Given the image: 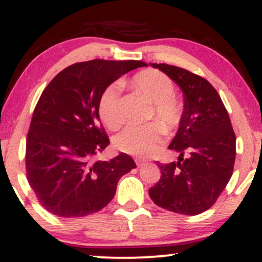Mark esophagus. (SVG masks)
Here are the masks:
<instances>
[{
	"instance_id": "1",
	"label": "esophagus",
	"mask_w": 262,
	"mask_h": 262,
	"mask_svg": "<svg viewBox=\"0 0 262 262\" xmlns=\"http://www.w3.org/2000/svg\"><path fill=\"white\" fill-rule=\"evenodd\" d=\"M136 164H137L138 168H141L142 166H144L145 162L143 160H141V159H136Z\"/></svg>"
}]
</instances>
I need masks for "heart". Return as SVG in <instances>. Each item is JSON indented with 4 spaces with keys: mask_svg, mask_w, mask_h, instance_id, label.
<instances>
[{
    "mask_svg": "<svg viewBox=\"0 0 262 262\" xmlns=\"http://www.w3.org/2000/svg\"><path fill=\"white\" fill-rule=\"evenodd\" d=\"M132 82L135 87L154 103L150 118L166 131L177 127L181 120L182 111L181 106L175 100L177 88L171 78L160 70L148 69L135 75ZM120 92V83L114 82L105 89L100 99V118L110 128L118 127L121 121L119 108ZM162 143V132L156 124L127 126L114 138V146L119 151L139 157L155 155Z\"/></svg>",
    "mask_w": 262,
    "mask_h": 262,
    "instance_id": "b5f03b06",
    "label": "heart"
}]
</instances>
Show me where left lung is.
Returning <instances> with one entry per match:
<instances>
[{
    "label": "left lung",
    "instance_id": "left-lung-1",
    "mask_svg": "<svg viewBox=\"0 0 262 262\" xmlns=\"http://www.w3.org/2000/svg\"><path fill=\"white\" fill-rule=\"evenodd\" d=\"M150 66L170 77L184 94V112L168 148L180 155L162 164L161 179L149 189L157 206L194 216L216 203L230 180L236 137L230 118L216 89L205 78L169 64ZM189 156L183 159V154Z\"/></svg>",
    "mask_w": 262,
    "mask_h": 262
}]
</instances>
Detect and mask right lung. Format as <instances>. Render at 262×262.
Listing matches in <instances>:
<instances>
[{
	"mask_svg": "<svg viewBox=\"0 0 262 262\" xmlns=\"http://www.w3.org/2000/svg\"><path fill=\"white\" fill-rule=\"evenodd\" d=\"M139 60L94 59L66 68L44 89L26 141V173L44 209L58 217H84L102 210L119 179L136 168L127 154L95 161L110 144L100 123L105 89Z\"/></svg>",
	"mask_w": 262,
	"mask_h": 262,
	"instance_id": "obj_1",
	"label": "right lung"
}]
</instances>
